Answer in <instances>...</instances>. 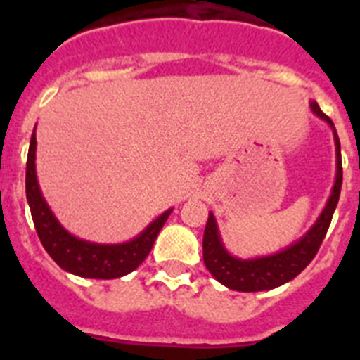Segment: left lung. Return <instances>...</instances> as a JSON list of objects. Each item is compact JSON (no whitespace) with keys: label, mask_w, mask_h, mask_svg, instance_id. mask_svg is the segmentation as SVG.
Returning a JSON list of instances; mask_svg holds the SVG:
<instances>
[{"label":"left lung","mask_w":360,"mask_h":360,"mask_svg":"<svg viewBox=\"0 0 360 360\" xmlns=\"http://www.w3.org/2000/svg\"><path fill=\"white\" fill-rule=\"evenodd\" d=\"M311 111L319 119L328 122L333 131V141H335V157H337V174L335 184H333L332 195H330L326 207L323 209L317 221L311 225L310 231L304 234L301 240L294 245L287 247L285 250L272 256L254 257V259H240L234 257L225 250L221 238H219L218 225L212 212H209L207 225L203 232V263L207 270L218 279L221 285H225L231 290L238 292H259L270 290V288L281 287L285 283L292 281L297 274H301L308 266V263L316 257L321 243H323L326 231L332 221L333 211L339 202L342 186V160H341V142L337 136L335 126L328 115L321 111L319 104L316 101L310 103Z\"/></svg>","instance_id":"8db88e82"}]
</instances>
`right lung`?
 <instances>
[{"label": "right lung", "mask_w": 360, "mask_h": 360, "mask_svg": "<svg viewBox=\"0 0 360 360\" xmlns=\"http://www.w3.org/2000/svg\"><path fill=\"white\" fill-rule=\"evenodd\" d=\"M25 184H27V200L30 205L32 219H34L37 236L44 250L63 270L81 276V278L115 279L133 272L151 252L158 232L173 211V209L165 211L155 221H151L139 236L126 243H90V241L72 236L57 221L53 212L50 211L49 203L44 202L41 195L36 174V129L32 133L30 148H28L27 182Z\"/></svg>", "instance_id": "right-lung-1"}]
</instances>
